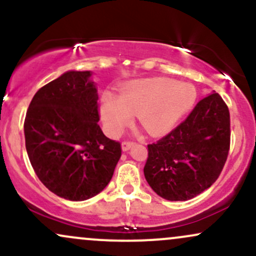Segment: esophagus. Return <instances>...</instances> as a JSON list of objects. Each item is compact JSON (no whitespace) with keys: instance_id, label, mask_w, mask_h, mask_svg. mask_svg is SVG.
<instances>
[{"instance_id":"34e87169","label":"esophagus","mask_w":256,"mask_h":256,"mask_svg":"<svg viewBox=\"0 0 256 256\" xmlns=\"http://www.w3.org/2000/svg\"><path fill=\"white\" fill-rule=\"evenodd\" d=\"M134 144V142H132V140H124L122 144V150H128V149H130Z\"/></svg>"}]
</instances>
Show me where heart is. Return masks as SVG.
I'll list each match as a JSON object with an SVG mask.
<instances>
[{
	"label": "heart",
	"instance_id": "heart-1",
	"mask_svg": "<svg viewBox=\"0 0 256 256\" xmlns=\"http://www.w3.org/2000/svg\"><path fill=\"white\" fill-rule=\"evenodd\" d=\"M196 100L192 85L170 79L146 78L132 80L119 91L118 98L106 96L101 113L106 128L118 134L130 122L131 114L148 134H162L177 124Z\"/></svg>",
	"mask_w": 256,
	"mask_h": 256
}]
</instances>
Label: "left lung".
I'll use <instances>...</instances> for the list:
<instances>
[{
  "instance_id": "8db88e82",
  "label": "left lung",
  "mask_w": 256,
  "mask_h": 256,
  "mask_svg": "<svg viewBox=\"0 0 256 256\" xmlns=\"http://www.w3.org/2000/svg\"><path fill=\"white\" fill-rule=\"evenodd\" d=\"M230 112L219 94L198 102L168 134L148 144L144 176L168 201H186L212 185L230 150Z\"/></svg>"
}]
</instances>
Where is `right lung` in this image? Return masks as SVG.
I'll list each match as a JSON object with an SVG mask.
<instances>
[{
	"mask_svg": "<svg viewBox=\"0 0 256 256\" xmlns=\"http://www.w3.org/2000/svg\"><path fill=\"white\" fill-rule=\"evenodd\" d=\"M89 71H70L34 94L24 122L25 146L40 180L60 198L84 201L113 177L122 144L98 125Z\"/></svg>",
	"mask_w": 256,
	"mask_h": 256,
	"instance_id": "right-lung-1",
	"label": "right lung"
}]
</instances>
